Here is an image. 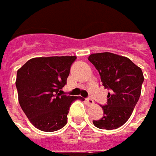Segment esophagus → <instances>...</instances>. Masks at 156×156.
Wrapping results in <instances>:
<instances>
[{"label": "esophagus", "instance_id": "obj_1", "mask_svg": "<svg viewBox=\"0 0 156 156\" xmlns=\"http://www.w3.org/2000/svg\"><path fill=\"white\" fill-rule=\"evenodd\" d=\"M86 103H87L89 105H93V104H94V100H93L91 98H86Z\"/></svg>", "mask_w": 156, "mask_h": 156}]
</instances>
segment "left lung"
I'll return each mask as SVG.
<instances>
[{
    "mask_svg": "<svg viewBox=\"0 0 156 156\" xmlns=\"http://www.w3.org/2000/svg\"><path fill=\"white\" fill-rule=\"evenodd\" d=\"M88 60L98 71L102 85L110 90L106 104L101 105L103 117L92 122L100 129H116L130 118L139 100L142 71L129 58L110 52L91 54Z\"/></svg>",
    "mask_w": 156,
    "mask_h": 156,
    "instance_id": "1",
    "label": "left lung"
}]
</instances>
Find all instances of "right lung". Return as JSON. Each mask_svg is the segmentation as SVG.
I'll use <instances>...</instances> for the list:
<instances>
[{
    "mask_svg": "<svg viewBox=\"0 0 156 156\" xmlns=\"http://www.w3.org/2000/svg\"><path fill=\"white\" fill-rule=\"evenodd\" d=\"M77 57H49L29 60L17 71L20 105L31 123L44 132H54L67 123L71 105L81 97L61 94Z\"/></svg>",
    "mask_w": 156,
    "mask_h": 156,
    "instance_id": "1",
    "label": "right lung"
}]
</instances>
